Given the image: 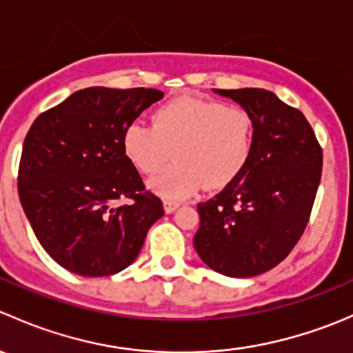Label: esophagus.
Returning <instances> with one entry per match:
<instances>
[{
    "label": "esophagus",
    "mask_w": 353,
    "mask_h": 353,
    "mask_svg": "<svg viewBox=\"0 0 353 353\" xmlns=\"http://www.w3.org/2000/svg\"><path fill=\"white\" fill-rule=\"evenodd\" d=\"M177 208H179V203L177 201H170V199H165V201H163V210H165V213L176 212Z\"/></svg>",
    "instance_id": "esophagus-1"
}]
</instances>
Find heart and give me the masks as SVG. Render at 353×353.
Wrapping results in <instances>:
<instances>
[{
  "instance_id": "1",
  "label": "heart",
  "mask_w": 353,
  "mask_h": 353,
  "mask_svg": "<svg viewBox=\"0 0 353 353\" xmlns=\"http://www.w3.org/2000/svg\"><path fill=\"white\" fill-rule=\"evenodd\" d=\"M152 119L154 124H128L123 150L141 174L157 172L174 154L176 160L150 181V190L170 201L205 186H227L251 159L254 130L243 108L183 95L160 105Z\"/></svg>"
}]
</instances>
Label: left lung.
Instances as JSON below:
<instances>
[{
	"mask_svg": "<svg viewBox=\"0 0 353 353\" xmlns=\"http://www.w3.org/2000/svg\"><path fill=\"white\" fill-rule=\"evenodd\" d=\"M213 92L248 110L254 140L243 174L198 205L193 244L213 272L249 279L275 268L301 239L321 181L323 152L304 114L273 92Z\"/></svg>",
	"mask_w": 353,
	"mask_h": 353,
	"instance_id": "obj_1",
	"label": "left lung"
}]
</instances>
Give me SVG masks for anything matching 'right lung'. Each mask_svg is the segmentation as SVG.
I'll return each mask as SVG.
<instances>
[{"mask_svg":"<svg viewBox=\"0 0 353 353\" xmlns=\"http://www.w3.org/2000/svg\"><path fill=\"white\" fill-rule=\"evenodd\" d=\"M162 97L155 88H83L28 130L20 203L46 252L71 273L110 276L128 268L163 215L123 150L128 124ZM121 197L134 201L119 207Z\"/></svg>","mask_w":353,"mask_h":353,"instance_id":"right-lung-1","label":"right lung"}]
</instances>
